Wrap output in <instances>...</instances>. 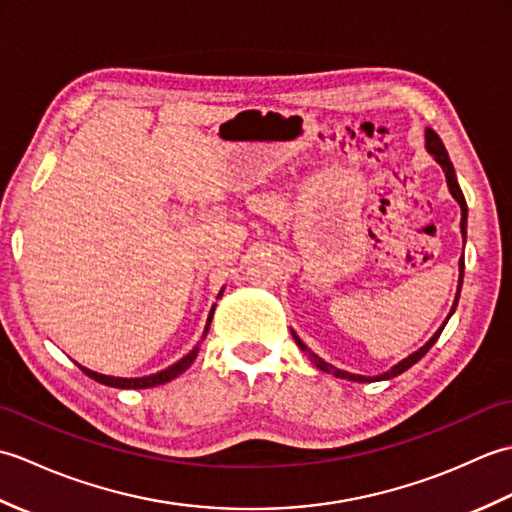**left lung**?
<instances>
[{
  "instance_id": "obj_1",
  "label": "left lung",
  "mask_w": 512,
  "mask_h": 512,
  "mask_svg": "<svg viewBox=\"0 0 512 512\" xmlns=\"http://www.w3.org/2000/svg\"><path fill=\"white\" fill-rule=\"evenodd\" d=\"M427 149L431 151L433 154V158H436L440 165H442V169H444V176H447V184H449V191H451V195L455 200L460 202V209H462V222H460V228H462V235H464V239H466V200H464V193H462V189H460V184H458V178H455V169H453V165H451V160H449V154H447V149H444V145H442V140H440V136L433 132V129L429 127L427 129ZM462 277H464V259H460V286H458V295H455V303H453V308H451V314L455 312V306H458V299H460V288H462ZM451 314L447 317V321L451 319ZM447 321H444V325H447ZM444 325L442 328L431 336L429 339V343L427 345H422L418 352H413L411 356H407L405 361H400L394 369H391V372H387V374H383V376H376V378H367V376H354V374H345V372H339V369H334L332 365H328L325 361H321V358H317L314 356V363H317V367L321 369V372H328V374H332L334 372V376H341V378H350V380H356V383H372V380H387V378H394V376H398V374H402V372H407V369L411 367V365H416L420 358L427 354L431 347H433V343H436L438 339H440V334H442V330H444ZM292 336H295V343L301 347V350H306V345L301 343V339L299 336L292 332Z\"/></svg>"
}]
</instances>
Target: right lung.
<instances>
[{
    "mask_svg": "<svg viewBox=\"0 0 512 512\" xmlns=\"http://www.w3.org/2000/svg\"><path fill=\"white\" fill-rule=\"evenodd\" d=\"M211 319H213V310L209 314V321H206V330H204V336L206 332H209V325H211ZM195 354H198V347H195L193 352H189L184 358H180V361L176 365H171L167 369H162V372L158 374H151V376H143V378H116V376H105V374H96L92 372V369L88 367H81L83 374H88L90 378H94L96 383H103L107 387H118V389H145V387H156V385H162V383H169L171 378H176L180 372H184L191 363Z\"/></svg>",
    "mask_w": 512,
    "mask_h": 512,
    "instance_id": "obj_1",
    "label": "right lung"
}]
</instances>
